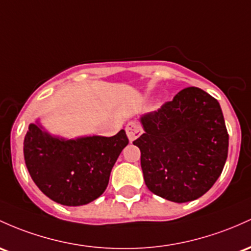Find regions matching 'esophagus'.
Wrapping results in <instances>:
<instances>
[{"label":"esophagus","instance_id":"34e87169","mask_svg":"<svg viewBox=\"0 0 251 251\" xmlns=\"http://www.w3.org/2000/svg\"><path fill=\"white\" fill-rule=\"evenodd\" d=\"M142 133H143V128L138 123L131 121V123H128L127 126H126V134H127L130 142H133L134 139L138 138Z\"/></svg>","mask_w":251,"mask_h":251}]
</instances>
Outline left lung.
<instances>
[{
	"mask_svg": "<svg viewBox=\"0 0 251 251\" xmlns=\"http://www.w3.org/2000/svg\"><path fill=\"white\" fill-rule=\"evenodd\" d=\"M140 150L145 184L174 202L202 197L222 174L228 134L220 104L197 87L181 90L157 112L140 118Z\"/></svg>",
	"mask_w": 251,
	"mask_h": 251,
	"instance_id": "left-lung-1",
	"label": "left lung"
}]
</instances>
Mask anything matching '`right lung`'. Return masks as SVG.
<instances>
[{"mask_svg": "<svg viewBox=\"0 0 251 251\" xmlns=\"http://www.w3.org/2000/svg\"><path fill=\"white\" fill-rule=\"evenodd\" d=\"M127 144L125 130L113 137L64 139L51 136L37 121L25 136L24 156L32 180L46 197L60 205L81 206L106 191L112 168Z\"/></svg>", "mask_w": 251, "mask_h": 251, "instance_id": "1", "label": "right lung"}]
</instances>
